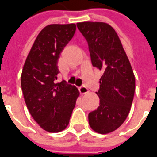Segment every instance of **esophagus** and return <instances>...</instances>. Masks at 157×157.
I'll list each match as a JSON object with an SVG mask.
<instances>
[{
    "label": "esophagus",
    "instance_id": "esophagus-1",
    "mask_svg": "<svg viewBox=\"0 0 157 157\" xmlns=\"http://www.w3.org/2000/svg\"><path fill=\"white\" fill-rule=\"evenodd\" d=\"M78 90H79V92H80V94H87L88 92H89L88 88L85 87V86H80V87L78 88Z\"/></svg>",
    "mask_w": 157,
    "mask_h": 157
}]
</instances>
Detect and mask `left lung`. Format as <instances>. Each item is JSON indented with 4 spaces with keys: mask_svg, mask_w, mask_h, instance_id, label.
Wrapping results in <instances>:
<instances>
[{
    "mask_svg": "<svg viewBox=\"0 0 157 157\" xmlns=\"http://www.w3.org/2000/svg\"><path fill=\"white\" fill-rule=\"evenodd\" d=\"M77 27L85 38L91 63L103 71L96 94L100 105L89 113V124L99 134L118 128L129 113L135 91V78L114 29L101 22H83Z\"/></svg>",
    "mask_w": 157,
    "mask_h": 157,
    "instance_id": "obj_1",
    "label": "left lung"
}]
</instances>
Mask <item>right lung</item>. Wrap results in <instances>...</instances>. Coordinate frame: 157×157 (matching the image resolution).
<instances>
[{
	"mask_svg": "<svg viewBox=\"0 0 157 157\" xmlns=\"http://www.w3.org/2000/svg\"><path fill=\"white\" fill-rule=\"evenodd\" d=\"M76 31V25L50 24L38 34L23 66L21 86L28 110L40 126L50 133L61 132L69 123L79 95L74 85L56 84L60 54Z\"/></svg>",
	"mask_w": 157,
	"mask_h": 157,
	"instance_id": "1",
	"label": "right lung"
}]
</instances>
